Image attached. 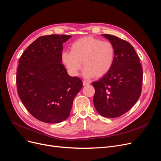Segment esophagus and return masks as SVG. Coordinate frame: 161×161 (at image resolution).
<instances>
[{"label":"esophagus","instance_id":"1","mask_svg":"<svg viewBox=\"0 0 161 161\" xmlns=\"http://www.w3.org/2000/svg\"><path fill=\"white\" fill-rule=\"evenodd\" d=\"M89 84H90L89 82H88V81H83V85L84 86H88V85H89Z\"/></svg>","mask_w":161,"mask_h":161}]
</instances>
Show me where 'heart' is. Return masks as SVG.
<instances>
[{
	"instance_id": "b5f03b06",
	"label": "heart",
	"mask_w": 161,
	"mask_h": 161,
	"mask_svg": "<svg viewBox=\"0 0 161 161\" xmlns=\"http://www.w3.org/2000/svg\"><path fill=\"white\" fill-rule=\"evenodd\" d=\"M114 58L113 43L91 36L76 40L71 46V51L62 54V60L69 74L78 75L83 62V75L87 78H100L107 74L113 67Z\"/></svg>"
}]
</instances>
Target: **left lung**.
<instances>
[{
  "label": "left lung",
  "instance_id": "8db88e82",
  "mask_svg": "<svg viewBox=\"0 0 161 161\" xmlns=\"http://www.w3.org/2000/svg\"><path fill=\"white\" fill-rule=\"evenodd\" d=\"M113 43L115 58L109 72L93 82V103L101 116L116 118L128 112L141 95L142 66L133 46L114 36L103 34Z\"/></svg>",
  "mask_w": 161,
  "mask_h": 161
}]
</instances>
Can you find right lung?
I'll list each match as a JSON object with an SVG mask.
<instances>
[{
  "label": "right lung",
  "mask_w": 161,
  "mask_h": 161,
  "mask_svg": "<svg viewBox=\"0 0 161 161\" xmlns=\"http://www.w3.org/2000/svg\"><path fill=\"white\" fill-rule=\"evenodd\" d=\"M72 36H41L26 48L19 60L18 93L29 113L45 123H59L69 116L74 97L83 87L62 64V44Z\"/></svg>",
  "instance_id": "obj_1"
}]
</instances>
